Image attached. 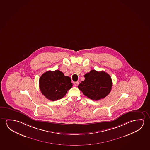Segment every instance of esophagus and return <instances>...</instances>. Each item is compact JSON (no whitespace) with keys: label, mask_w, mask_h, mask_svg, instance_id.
Listing matches in <instances>:
<instances>
[{"label":"esophagus","mask_w":150,"mask_h":150,"mask_svg":"<svg viewBox=\"0 0 150 150\" xmlns=\"http://www.w3.org/2000/svg\"><path fill=\"white\" fill-rule=\"evenodd\" d=\"M73 83H74V85L75 86H77L79 85V81H75V82H74Z\"/></svg>","instance_id":"34e87169"}]
</instances>
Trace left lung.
Returning <instances> with one entry per match:
<instances>
[{"mask_svg":"<svg viewBox=\"0 0 150 150\" xmlns=\"http://www.w3.org/2000/svg\"><path fill=\"white\" fill-rule=\"evenodd\" d=\"M85 81L78 86L83 95L90 99L99 100L111 92L113 83L111 76L104 71L92 69L85 75Z\"/></svg>","mask_w":150,"mask_h":150,"instance_id":"1","label":"left lung"}]
</instances>
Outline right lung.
I'll return each instance as SVG.
<instances>
[{
    "label": "right lung",
    "mask_w": 150,
    "mask_h": 150,
    "mask_svg": "<svg viewBox=\"0 0 150 150\" xmlns=\"http://www.w3.org/2000/svg\"><path fill=\"white\" fill-rule=\"evenodd\" d=\"M40 90L47 99L51 101L61 99L72 87L71 79L59 70L46 71L40 77Z\"/></svg>",
    "instance_id": "right-lung-1"
}]
</instances>
